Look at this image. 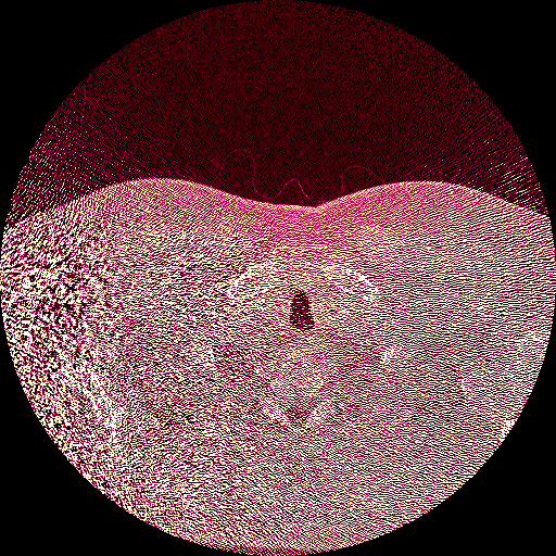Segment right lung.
Masks as SVG:
<instances>
[{"label":"right lung","instance_id":"obj_1","mask_svg":"<svg viewBox=\"0 0 556 556\" xmlns=\"http://www.w3.org/2000/svg\"><path fill=\"white\" fill-rule=\"evenodd\" d=\"M213 353H217V351H213ZM238 369H240V364H238L233 357H228V355H226V357H222V355H217V359L213 362V369H211V371H207L205 376H199V374H197V376H199V380H201V382L197 383H207L206 380L203 381L202 378L210 377V374L211 376H230V374L238 371ZM192 380H197V378H192ZM211 382L217 383L215 380H211ZM217 390H219V388H217Z\"/></svg>","mask_w":556,"mask_h":556}]
</instances>
